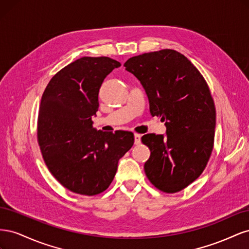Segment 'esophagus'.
<instances>
[{
	"label": "esophagus",
	"mask_w": 249,
	"mask_h": 249,
	"mask_svg": "<svg viewBox=\"0 0 249 249\" xmlns=\"http://www.w3.org/2000/svg\"><path fill=\"white\" fill-rule=\"evenodd\" d=\"M134 143L136 145L140 144V143H141V135H139V134H135L134 135Z\"/></svg>",
	"instance_id": "34e87169"
}]
</instances>
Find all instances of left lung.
Listing matches in <instances>:
<instances>
[{
	"label": "left lung",
	"instance_id": "left-lung-1",
	"mask_svg": "<svg viewBox=\"0 0 249 249\" xmlns=\"http://www.w3.org/2000/svg\"><path fill=\"white\" fill-rule=\"evenodd\" d=\"M124 66L144 88L150 114L166 126L165 135L141 138L150 150L145 175L163 192L183 190L201 175L213 150L216 110L207 83L175 50L144 53Z\"/></svg>",
	"mask_w": 249,
	"mask_h": 249
}]
</instances>
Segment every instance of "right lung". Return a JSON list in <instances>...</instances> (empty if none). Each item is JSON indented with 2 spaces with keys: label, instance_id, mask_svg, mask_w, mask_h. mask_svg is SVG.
Listing matches in <instances>:
<instances>
[{
  "label": "right lung",
  "instance_id": "1",
  "mask_svg": "<svg viewBox=\"0 0 249 249\" xmlns=\"http://www.w3.org/2000/svg\"><path fill=\"white\" fill-rule=\"evenodd\" d=\"M108 57H82L52 78L42 94L37 136L49 170L71 192L96 195L112 183L117 164L134 144V134L93 127L99 91L119 67Z\"/></svg>",
  "mask_w": 249,
  "mask_h": 249
}]
</instances>
